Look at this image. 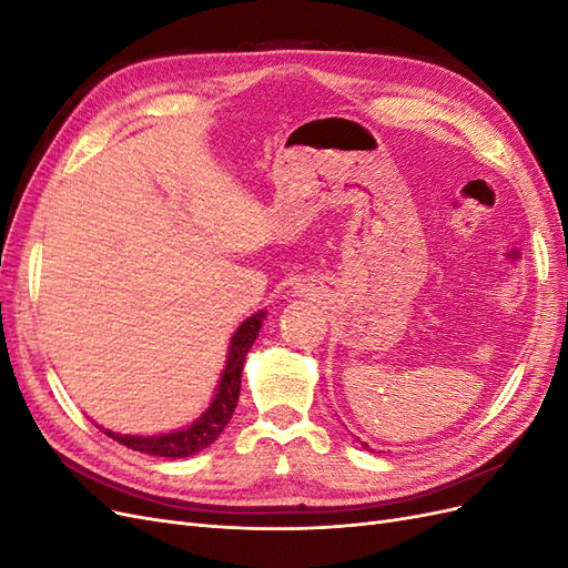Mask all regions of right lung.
Here are the masks:
<instances>
[{"label":"right lung","mask_w":568,"mask_h":568,"mask_svg":"<svg viewBox=\"0 0 568 568\" xmlns=\"http://www.w3.org/2000/svg\"><path fill=\"white\" fill-rule=\"evenodd\" d=\"M263 317H265V313H257V315L248 317L232 336L227 365H225V372H222L215 400L211 403L209 409L203 412V417L196 419L192 426L182 428V432L161 434V436H120L113 432H104V434L109 438L118 440L120 445H125V448L140 450L146 455H156V457H189L203 448H209V445L222 434V428L227 426V422L234 415L239 390H242L244 359H246L248 348L253 346L257 332H261Z\"/></svg>","instance_id":"right-lung-1"}]
</instances>
